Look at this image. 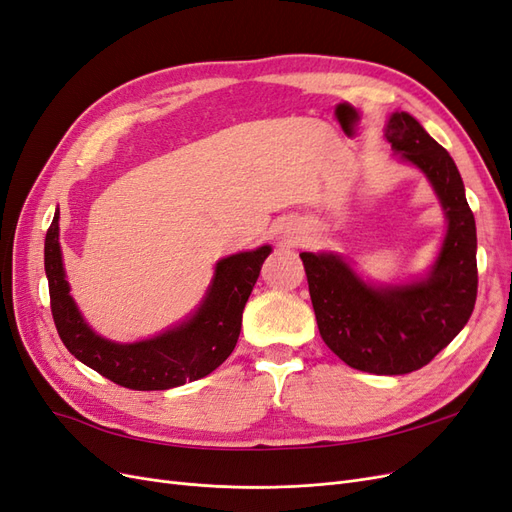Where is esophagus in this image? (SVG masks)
I'll return each mask as SVG.
<instances>
[{
	"instance_id": "1",
	"label": "esophagus",
	"mask_w": 512,
	"mask_h": 512,
	"mask_svg": "<svg viewBox=\"0 0 512 512\" xmlns=\"http://www.w3.org/2000/svg\"><path fill=\"white\" fill-rule=\"evenodd\" d=\"M301 239H303V232H299V228H290L286 235H284V241L290 243V245L301 243Z\"/></svg>"
}]
</instances>
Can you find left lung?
<instances>
[{"mask_svg": "<svg viewBox=\"0 0 512 512\" xmlns=\"http://www.w3.org/2000/svg\"><path fill=\"white\" fill-rule=\"evenodd\" d=\"M395 156L421 170L436 192L446 232L416 280L374 284L335 252H303L318 331L346 365L378 376L421 369L466 327L476 303V222L448 151L410 113L386 121Z\"/></svg>", "mask_w": 512, "mask_h": 512, "instance_id": "1", "label": "left lung"}]
</instances>
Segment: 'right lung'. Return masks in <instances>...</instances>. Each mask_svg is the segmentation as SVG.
I'll use <instances>...</instances> for the list:
<instances>
[{
  "label": "right lung",
  "mask_w": 512,
  "mask_h": 512,
  "mask_svg": "<svg viewBox=\"0 0 512 512\" xmlns=\"http://www.w3.org/2000/svg\"><path fill=\"white\" fill-rule=\"evenodd\" d=\"M269 254L271 245H260L218 260L205 297L190 316L149 339L119 344L91 329L72 299L57 209L44 239V271L57 333L81 363L132 391H166L205 378L235 350L243 307Z\"/></svg>",
  "instance_id": "add662e5"
}]
</instances>
